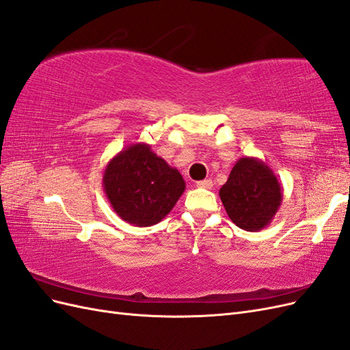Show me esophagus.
<instances>
[{"instance_id": "34e87169", "label": "esophagus", "mask_w": 350, "mask_h": 350, "mask_svg": "<svg viewBox=\"0 0 350 350\" xmlns=\"http://www.w3.org/2000/svg\"><path fill=\"white\" fill-rule=\"evenodd\" d=\"M197 187L210 189L211 187H213V181H211V179H203V181H198V183H197Z\"/></svg>"}]
</instances>
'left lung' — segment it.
<instances>
[{"label":"left lung","instance_id":"1","mask_svg":"<svg viewBox=\"0 0 350 350\" xmlns=\"http://www.w3.org/2000/svg\"><path fill=\"white\" fill-rule=\"evenodd\" d=\"M282 185L267 163L257 157H241L232 167L219 196L229 219L248 232L270 225L282 204Z\"/></svg>","mask_w":350,"mask_h":350}]
</instances>
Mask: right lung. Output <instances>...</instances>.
<instances>
[{
  "mask_svg": "<svg viewBox=\"0 0 350 350\" xmlns=\"http://www.w3.org/2000/svg\"><path fill=\"white\" fill-rule=\"evenodd\" d=\"M102 185L115 213L140 228L165 219L185 189L178 169L146 143L130 144L116 153L105 167Z\"/></svg>",
  "mask_w": 350,
  "mask_h": 350,
  "instance_id": "add662e5",
  "label": "right lung"
}]
</instances>
